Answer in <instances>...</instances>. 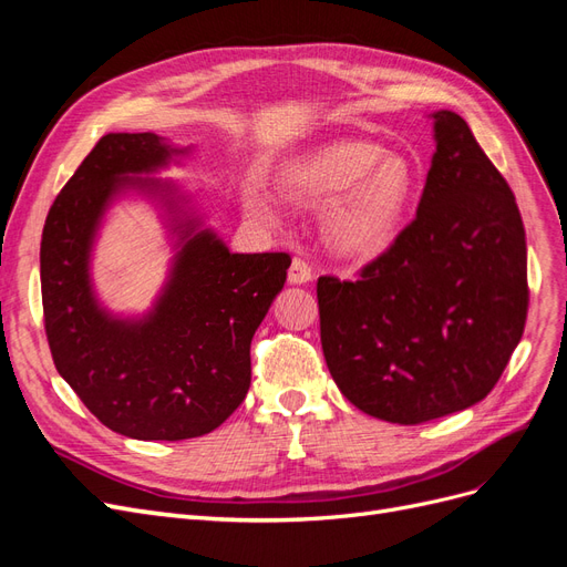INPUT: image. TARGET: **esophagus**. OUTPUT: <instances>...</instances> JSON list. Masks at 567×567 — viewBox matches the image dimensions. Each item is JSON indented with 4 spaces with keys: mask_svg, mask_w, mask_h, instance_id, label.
Masks as SVG:
<instances>
[{
    "mask_svg": "<svg viewBox=\"0 0 567 567\" xmlns=\"http://www.w3.org/2000/svg\"><path fill=\"white\" fill-rule=\"evenodd\" d=\"M315 277V269L312 265L305 260V257H293V262H290V269H288V281L290 284H307L312 281Z\"/></svg>",
    "mask_w": 567,
    "mask_h": 567,
    "instance_id": "esophagus-1",
    "label": "esophagus"
}]
</instances>
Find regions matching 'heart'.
Returning a JSON list of instances; mask_svg holds the SVG:
<instances>
[{"mask_svg": "<svg viewBox=\"0 0 567 567\" xmlns=\"http://www.w3.org/2000/svg\"><path fill=\"white\" fill-rule=\"evenodd\" d=\"M414 184V169L402 156H388L369 142L326 144L288 163L279 175V192L290 203L333 200L326 217L333 244L359 257L390 246ZM246 205L257 217L277 215V203L257 186H248Z\"/></svg>", "mask_w": 567, "mask_h": 567, "instance_id": "heart-1", "label": "heart"}]
</instances>
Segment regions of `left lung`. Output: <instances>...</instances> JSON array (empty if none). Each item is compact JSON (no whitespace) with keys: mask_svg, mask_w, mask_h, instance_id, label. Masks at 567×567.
Listing matches in <instances>:
<instances>
[{"mask_svg":"<svg viewBox=\"0 0 567 567\" xmlns=\"http://www.w3.org/2000/svg\"><path fill=\"white\" fill-rule=\"evenodd\" d=\"M416 217L357 271L319 277L321 350L364 414L416 425L485 400L525 331V227L461 115L437 111Z\"/></svg>","mask_w":567,"mask_h":567,"instance_id":"left-lung-1","label":"left lung"}]
</instances>
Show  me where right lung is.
<instances>
[{"instance_id": "obj_1", "label": "right lung", "mask_w": 567, "mask_h": 567, "mask_svg": "<svg viewBox=\"0 0 567 567\" xmlns=\"http://www.w3.org/2000/svg\"><path fill=\"white\" fill-rule=\"evenodd\" d=\"M177 153L158 134H106L49 208L40 279L56 371L111 431L134 440L200 437L250 388V340L286 284L288 252H229L188 236L161 302L140 323L111 319L92 296L90 248L101 215L132 173Z\"/></svg>"}]
</instances>
